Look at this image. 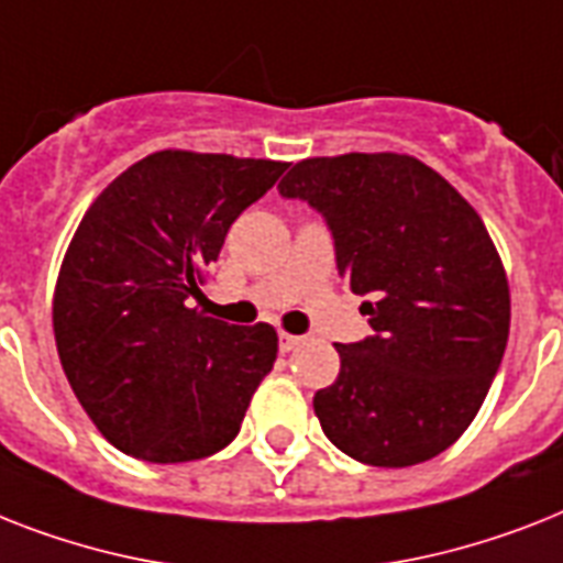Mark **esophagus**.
I'll use <instances>...</instances> for the list:
<instances>
[{
	"instance_id": "1",
	"label": "esophagus",
	"mask_w": 563,
	"mask_h": 563,
	"mask_svg": "<svg viewBox=\"0 0 563 563\" xmlns=\"http://www.w3.org/2000/svg\"><path fill=\"white\" fill-rule=\"evenodd\" d=\"M277 341H280V353H291L295 346H300V341H303V338L289 335V332H280V335H277Z\"/></svg>"
}]
</instances>
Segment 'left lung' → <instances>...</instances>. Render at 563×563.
I'll use <instances>...</instances> for the list:
<instances>
[{
	"label": "left lung",
	"mask_w": 563,
	"mask_h": 563,
	"mask_svg": "<svg viewBox=\"0 0 563 563\" xmlns=\"http://www.w3.org/2000/svg\"><path fill=\"white\" fill-rule=\"evenodd\" d=\"M327 222L338 274L369 332L335 344L341 373L314 416L358 463L405 468L454 445L509 341V283L477 210L428 164L396 153L297 162L280 185Z\"/></svg>",
	"instance_id": "8db88e82"
}]
</instances>
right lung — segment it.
I'll return each instance as SVG.
<instances>
[{"label": "right lung", "instance_id": "add662e5", "mask_svg": "<svg viewBox=\"0 0 563 563\" xmlns=\"http://www.w3.org/2000/svg\"><path fill=\"white\" fill-rule=\"evenodd\" d=\"M283 170L268 158L162 150L86 210L59 268L54 338L77 401L123 454L187 463L240 433L277 332L190 303L205 297L228 228Z\"/></svg>", "mask_w": 563, "mask_h": 563}]
</instances>
